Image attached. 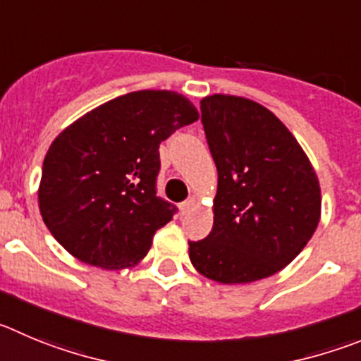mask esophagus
Masks as SVG:
<instances>
[{
	"instance_id": "obj_1",
	"label": "esophagus",
	"mask_w": 361,
	"mask_h": 361,
	"mask_svg": "<svg viewBox=\"0 0 361 361\" xmlns=\"http://www.w3.org/2000/svg\"><path fill=\"white\" fill-rule=\"evenodd\" d=\"M194 207H196V200H194V197H188L187 201L181 203V212H183V214H188Z\"/></svg>"
}]
</instances>
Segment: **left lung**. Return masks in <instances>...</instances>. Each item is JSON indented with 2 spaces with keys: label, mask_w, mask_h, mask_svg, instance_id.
Masks as SVG:
<instances>
[{
  "label": "left lung",
  "mask_w": 361,
  "mask_h": 361,
  "mask_svg": "<svg viewBox=\"0 0 361 361\" xmlns=\"http://www.w3.org/2000/svg\"><path fill=\"white\" fill-rule=\"evenodd\" d=\"M201 123L219 174L214 228L188 242L192 265L219 283H251L287 267L321 219V188L287 126L237 96L201 101Z\"/></svg>",
  "instance_id": "left-lung-1"
}]
</instances>
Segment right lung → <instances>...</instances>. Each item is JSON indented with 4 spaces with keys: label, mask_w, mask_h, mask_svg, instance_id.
<instances>
[{
    "label": "right lung",
    "mask_w": 361,
    "mask_h": 361,
    "mask_svg": "<svg viewBox=\"0 0 361 361\" xmlns=\"http://www.w3.org/2000/svg\"><path fill=\"white\" fill-rule=\"evenodd\" d=\"M197 117L181 94L139 90L66 128L44 158L39 188L40 214L53 237L96 267L142 260L154 231L178 212L157 196L158 147Z\"/></svg>",
    "instance_id": "1"
}]
</instances>
